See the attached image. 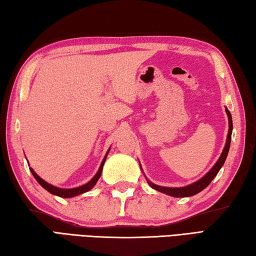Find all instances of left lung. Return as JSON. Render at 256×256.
I'll return each instance as SVG.
<instances>
[{"mask_svg": "<svg viewBox=\"0 0 256 256\" xmlns=\"http://www.w3.org/2000/svg\"><path fill=\"white\" fill-rule=\"evenodd\" d=\"M226 114L228 117V134L226 147H224L220 158H218V160L216 161V164L213 166V168L208 171L202 179H200L199 181H196V182H194V184H192L190 186H182V188H166V186H160L154 184H151V182H149V184L151 188H152V189L162 192V194H166L168 196H174V198H184V196H191L199 194V192H201L203 189H206V188L211 184V181L214 179V176L218 174V172L220 171L224 162H226V159L228 154V149H230L231 134H232V129H233L232 116H231V112L228 110V108L226 109Z\"/></svg>", "mask_w": 256, "mask_h": 256, "instance_id": "obj_1", "label": "left lung"}]
</instances>
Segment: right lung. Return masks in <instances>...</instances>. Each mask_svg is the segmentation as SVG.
I'll list each match as a JSON object with an SVG mask.
<instances>
[{"instance_id":"obj_1","label":"right lung","mask_w":256,"mask_h":256,"mask_svg":"<svg viewBox=\"0 0 256 256\" xmlns=\"http://www.w3.org/2000/svg\"><path fill=\"white\" fill-rule=\"evenodd\" d=\"M106 157H107V154H106ZM106 157L104 158L100 166H99V170H98L97 174H95V176H94V178H92L90 182H88V184H84V186H82L74 188V189H60V188H57V186H52V184H48V182H45L43 179H40V176L35 174V171H34L32 168H30V172H32V174L34 176V178L36 179V181H38V184H40L42 186H43L45 190H48V192H50L52 194L58 196H60V198H72V196H78V194H85V192L90 191V190L92 189V188L96 184V182L98 181V179L100 178V176H102V166H104V164H105V161H106Z\"/></svg>"}]
</instances>
